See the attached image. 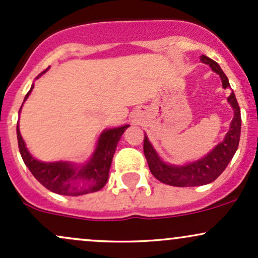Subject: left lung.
Returning <instances> with one entry per match:
<instances>
[{
  "label": "left lung",
  "instance_id": "left-lung-1",
  "mask_svg": "<svg viewBox=\"0 0 258 258\" xmlns=\"http://www.w3.org/2000/svg\"><path fill=\"white\" fill-rule=\"evenodd\" d=\"M200 60L205 64L210 66L211 69L221 77L223 89H230L229 80H228L227 75L222 71L218 63L211 59L210 57L205 56V54L200 57ZM228 102L234 111V117L230 123L229 130L225 134L222 143L216 145L212 151H210L206 156H204L198 161L187 162V163L180 164V166L167 163L162 160L157 151L153 149L149 138L145 134L144 153L147 163H149L150 170L156 179L167 185H172V186H200V185L212 183L224 172L228 163L231 161L236 150H238L240 132H241L240 107L234 91H231L230 96L228 97Z\"/></svg>",
  "mask_w": 258,
  "mask_h": 258
}]
</instances>
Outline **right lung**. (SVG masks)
I'll return each instance as SVG.
<instances>
[{"instance_id": "1", "label": "right lung", "mask_w": 258, "mask_h": 258, "mask_svg": "<svg viewBox=\"0 0 258 258\" xmlns=\"http://www.w3.org/2000/svg\"><path fill=\"white\" fill-rule=\"evenodd\" d=\"M46 72L47 69L37 75L36 79H39ZM33 89L34 84L25 95L23 103L30 96ZM128 126L129 124H125L118 128L103 130L97 139L94 152L85 163H74L69 161L42 162L36 160L27 149V145L20 134L18 123H17V139H18L19 152L25 166L29 168L31 174L35 176L40 184H42L46 189L51 190L52 192L59 195L80 196L98 191L105 186L108 180L109 168L117 145Z\"/></svg>"}]
</instances>
